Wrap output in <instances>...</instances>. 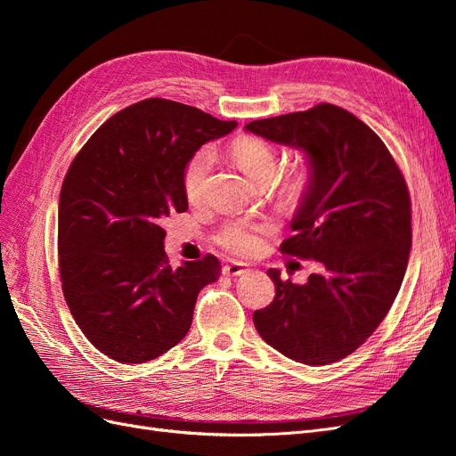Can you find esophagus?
Here are the masks:
<instances>
[{
  "label": "esophagus",
  "mask_w": 456,
  "mask_h": 456,
  "mask_svg": "<svg viewBox=\"0 0 456 456\" xmlns=\"http://www.w3.org/2000/svg\"><path fill=\"white\" fill-rule=\"evenodd\" d=\"M223 272L226 275H232V278H238V275L251 272V268H249V265H243V262H228V265H224Z\"/></svg>",
  "instance_id": "34e87169"
}]
</instances>
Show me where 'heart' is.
<instances>
[{
  "label": "heart",
  "instance_id": "b5f03b06",
  "mask_svg": "<svg viewBox=\"0 0 456 456\" xmlns=\"http://www.w3.org/2000/svg\"><path fill=\"white\" fill-rule=\"evenodd\" d=\"M232 156L240 165V169L251 178L255 183L270 181L275 173V150L265 142L256 139V136H240V139L232 146ZM213 163V156L209 150H200L198 154L191 156V159L186 163L183 171V188L184 194L190 201H200L203 191L207 175H209ZM312 181V171L308 165H297L291 173L283 176L280 183L278 194L283 203L287 205H297L310 188ZM262 230L260 226L247 223V220H236V223H230L220 232V245L228 249L233 255L240 256H249L258 251L262 243L260 240Z\"/></svg>",
  "mask_w": 456,
  "mask_h": 456
}]
</instances>
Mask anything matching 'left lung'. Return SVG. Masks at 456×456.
Returning <instances> with one entry per match:
<instances>
[{"label":"left lung","instance_id":"1","mask_svg":"<svg viewBox=\"0 0 456 456\" xmlns=\"http://www.w3.org/2000/svg\"><path fill=\"white\" fill-rule=\"evenodd\" d=\"M245 131L305 154L312 181L281 251L322 265L302 285L270 268L275 297L253 314L255 327L295 362H338L372 335L402 287L411 251L403 176L379 134L333 104L256 119Z\"/></svg>","mask_w":456,"mask_h":456}]
</instances>
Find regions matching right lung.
<instances>
[{
	"label": "right lung",
	"instance_id": "add662e5",
	"mask_svg": "<svg viewBox=\"0 0 456 456\" xmlns=\"http://www.w3.org/2000/svg\"><path fill=\"white\" fill-rule=\"evenodd\" d=\"M238 127L201 110L146 99L106 119L81 148L59 200V268L66 305L96 350L144 363L191 325L201 289L220 262L165 255L169 213H184L183 171L209 141Z\"/></svg>",
	"mask_w": 456,
	"mask_h": 456
}]
</instances>
